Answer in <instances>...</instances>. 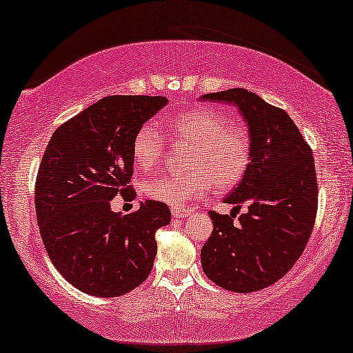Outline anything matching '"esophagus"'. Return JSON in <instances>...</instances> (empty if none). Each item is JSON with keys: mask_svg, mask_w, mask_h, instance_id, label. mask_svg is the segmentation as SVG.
I'll use <instances>...</instances> for the list:
<instances>
[{"mask_svg": "<svg viewBox=\"0 0 353 353\" xmlns=\"http://www.w3.org/2000/svg\"><path fill=\"white\" fill-rule=\"evenodd\" d=\"M191 211L192 210H189V208H173L172 216L175 219H183V218H186V216L191 214Z\"/></svg>", "mask_w": 353, "mask_h": 353, "instance_id": "1", "label": "esophagus"}]
</instances>
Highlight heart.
<instances>
[{
	"label": "heart",
	"mask_w": 353,
	"mask_h": 353,
	"mask_svg": "<svg viewBox=\"0 0 353 353\" xmlns=\"http://www.w3.org/2000/svg\"><path fill=\"white\" fill-rule=\"evenodd\" d=\"M169 132L192 143L191 170L183 175H161L146 184V195L158 202L181 208L202 197L216 184L221 189L235 186L245 175L249 162V135L238 123L227 121L218 110L195 107L165 123ZM164 139L153 124H143L134 135L132 161L140 173L159 164Z\"/></svg>",
	"instance_id": "heart-1"
}]
</instances>
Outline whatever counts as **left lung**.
<instances>
[{"label":"left lung","mask_w":353,"mask_h":353,"mask_svg":"<svg viewBox=\"0 0 353 353\" xmlns=\"http://www.w3.org/2000/svg\"><path fill=\"white\" fill-rule=\"evenodd\" d=\"M199 99L238 107L249 134V164L225 203L248 213L211 211L213 232L200 251L203 273L222 289L249 294L271 285L305 251L317 213L312 151L289 113L252 91L232 88Z\"/></svg>","instance_id":"8db88e82"}]
</instances>
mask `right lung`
I'll return each mask as SVG.
<instances>
[{
	"label": "right lung",
	"instance_id": "obj_1",
	"mask_svg": "<svg viewBox=\"0 0 353 353\" xmlns=\"http://www.w3.org/2000/svg\"><path fill=\"white\" fill-rule=\"evenodd\" d=\"M167 104L162 96H107L53 132L36 178L34 207L53 267L75 289L120 296L148 278L158 252L156 230L170 210L156 200L131 214L112 199L131 197L132 140Z\"/></svg>",
	"mask_w": 353,
	"mask_h": 353
}]
</instances>
